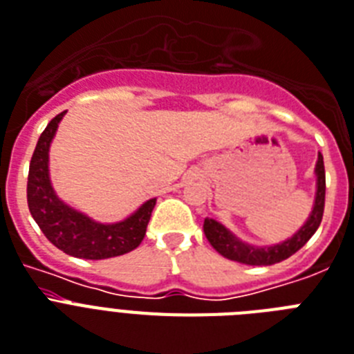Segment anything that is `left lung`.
Segmentation results:
<instances>
[{"label": "left lung", "instance_id": "1", "mask_svg": "<svg viewBox=\"0 0 354 354\" xmlns=\"http://www.w3.org/2000/svg\"><path fill=\"white\" fill-rule=\"evenodd\" d=\"M315 174H317V196H315V205H313L311 214L307 218V222L300 227V231L295 232L291 238H287L286 242L269 247L251 245V243L242 242L240 238L234 236L220 222L212 220V218H205L203 232H205L209 243L222 257L229 258L232 261L245 263V266H272V263H278V261L287 260L289 257H292L295 252L300 251L301 247L311 240L313 234L320 227L322 216H324V203H326V169H324V156H322L320 152H318Z\"/></svg>", "mask_w": 354, "mask_h": 354}]
</instances>
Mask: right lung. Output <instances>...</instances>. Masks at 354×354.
<instances>
[{
	"instance_id": "1",
	"label": "right lung",
	"mask_w": 354,
	"mask_h": 354,
	"mask_svg": "<svg viewBox=\"0 0 354 354\" xmlns=\"http://www.w3.org/2000/svg\"><path fill=\"white\" fill-rule=\"evenodd\" d=\"M65 111L50 120L41 132L28 167V211L53 245L71 257L105 260L134 251L142 243L156 198L147 200L136 212L116 223L94 222L56 196L48 176V149Z\"/></svg>"
}]
</instances>
